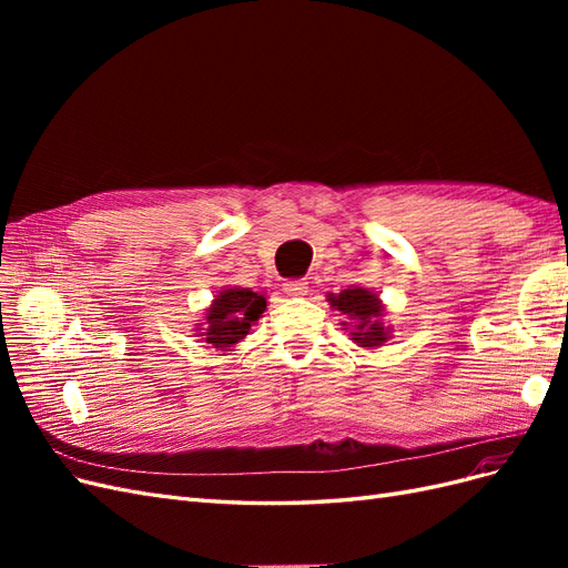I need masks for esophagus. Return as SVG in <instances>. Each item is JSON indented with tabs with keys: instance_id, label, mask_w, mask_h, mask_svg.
<instances>
[{
	"instance_id": "34e87169",
	"label": "esophagus",
	"mask_w": 568,
	"mask_h": 568,
	"mask_svg": "<svg viewBox=\"0 0 568 568\" xmlns=\"http://www.w3.org/2000/svg\"><path fill=\"white\" fill-rule=\"evenodd\" d=\"M284 291L288 296H305L307 294V282L305 280H291L284 284Z\"/></svg>"
}]
</instances>
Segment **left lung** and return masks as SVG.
Returning <instances> with one entry per match:
<instances>
[{"mask_svg": "<svg viewBox=\"0 0 568 568\" xmlns=\"http://www.w3.org/2000/svg\"><path fill=\"white\" fill-rule=\"evenodd\" d=\"M326 301L343 315L341 326L351 332V341L359 348H379L390 338L393 326L384 322L386 305L372 288L348 286L338 294H326Z\"/></svg>", "mask_w": 568, "mask_h": 568, "instance_id": "1", "label": "left lung"}]
</instances>
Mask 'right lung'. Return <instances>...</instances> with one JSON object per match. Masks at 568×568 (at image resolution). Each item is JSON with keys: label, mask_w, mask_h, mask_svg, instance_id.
<instances>
[{"label": "right lung", "mask_w": 568, "mask_h": 568, "mask_svg": "<svg viewBox=\"0 0 568 568\" xmlns=\"http://www.w3.org/2000/svg\"><path fill=\"white\" fill-rule=\"evenodd\" d=\"M267 307L265 294H255L251 288L225 286L213 296V303L205 307V317L196 324V336L209 343V348L220 353L234 351L242 343L251 326L263 317Z\"/></svg>", "instance_id": "right-lung-1"}]
</instances>
